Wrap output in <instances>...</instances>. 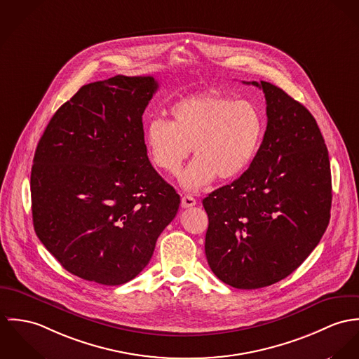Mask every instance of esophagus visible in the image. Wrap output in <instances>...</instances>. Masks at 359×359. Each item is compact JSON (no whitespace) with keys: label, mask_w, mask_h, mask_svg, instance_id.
Masks as SVG:
<instances>
[{"label":"esophagus","mask_w":359,"mask_h":359,"mask_svg":"<svg viewBox=\"0 0 359 359\" xmlns=\"http://www.w3.org/2000/svg\"><path fill=\"white\" fill-rule=\"evenodd\" d=\"M197 203V201L194 197H191V196H184L183 198H182V206L183 208H191V206H194Z\"/></svg>","instance_id":"1"}]
</instances>
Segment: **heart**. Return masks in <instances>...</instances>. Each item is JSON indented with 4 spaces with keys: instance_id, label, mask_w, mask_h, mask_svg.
<instances>
[{
    "instance_id": "1",
    "label": "heart",
    "mask_w": 359,
    "mask_h": 359,
    "mask_svg": "<svg viewBox=\"0 0 359 359\" xmlns=\"http://www.w3.org/2000/svg\"><path fill=\"white\" fill-rule=\"evenodd\" d=\"M264 135V120L249 100L203 90L177 100L169 121L154 118L146 128L150 160L175 175L193 147L196 158L180 176V184L198 191L216 177L233 180L256 158Z\"/></svg>"
}]
</instances>
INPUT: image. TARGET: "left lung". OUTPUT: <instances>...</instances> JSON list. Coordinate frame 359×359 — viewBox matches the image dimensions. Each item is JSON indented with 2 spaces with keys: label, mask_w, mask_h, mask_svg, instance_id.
<instances>
[{
  "label": "left lung",
  "mask_w": 359,
  "mask_h": 359,
  "mask_svg": "<svg viewBox=\"0 0 359 359\" xmlns=\"http://www.w3.org/2000/svg\"><path fill=\"white\" fill-rule=\"evenodd\" d=\"M245 83L263 89L267 128L248 170L202 201L205 255L224 283L259 289L286 278L318 245L330 219L332 177L311 113L270 82Z\"/></svg>",
  "instance_id": "obj_1"
}]
</instances>
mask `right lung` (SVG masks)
I'll return each mask as SVG.
<instances>
[{"instance_id": "right-lung-1", "label": "right lung", "mask_w": 359, "mask_h": 359, "mask_svg": "<svg viewBox=\"0 0 359 359\" xmlns=\"http://www.w3.org/2000/svg\"><path fill=\"white\" fill-rule=\"evenodd\" d=\"M151 76L83 85L50 118L32 168L37 237L69 273L122 285L150 262L180 196L147 157Z\"/></svg>"}]
</instances>
